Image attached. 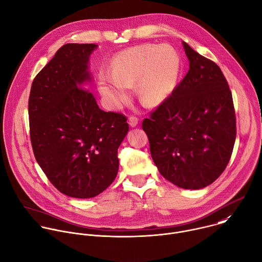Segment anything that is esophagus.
Wrapping results in <instances>:
<instances>
[{
	"label": "esophagus",
	"instance_id": "esophagus-1",
	"mask_svg": "<svg viewBox=\"0 0 262 262\" xmlns=\"http://www.w3.org/2000/svg\"><path fill=\"white\" fill-rule=\"evenodd\" d=\"M138 123H139V119H138L137 117H135V116H130V117L128 118V124H129V126H132V127H136V126L138 125Z\"/></svg>",
	"mask_w": 262,
	"mask_h": 262
}]
</instances>
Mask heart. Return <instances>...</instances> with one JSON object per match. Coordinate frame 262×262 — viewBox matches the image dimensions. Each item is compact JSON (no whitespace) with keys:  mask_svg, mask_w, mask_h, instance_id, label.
Masks as SVG:
<instances>
[{"mask_svg":"<svg viewBox=\"0 0 262 262\" xmlns=\"http://www.w3.org/2000/svg\"><path fill=\"white\" fill-rule=\"evenodd\" d=\"M182 70L178 50L169 44L146 43L116 54L110 73L98 76L99 92L112 109H120L135 84L139 100L149 108L162 104L175 91Z\"/></svg>","mask_w":262,"mask_h":262,"instance_id":"b5f03b06","label":"heart"}]
</instances>
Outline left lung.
Instances as JSON below:
<instances>
[{"label": "left lung", "instance_id": "8db88e82", "mask_svg": "<svg viewBox=\"0 0 262 262\" xmlns=\"http://www.w3.org/2000/svg\"><path fill=\"white\" fill-rule=\"evenodd\" d=\"M182 45L188 73L142 127L161 175L194 190L212 184L225 169L235 141V114L220 68L187 43Z\"/></svg>", "mask_w": 262, "mask_h": 262}]
</instances>
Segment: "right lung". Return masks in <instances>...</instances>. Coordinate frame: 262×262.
<instances>
[{
  "label": "right lung",
  "mask_w": 262,
  "mask_h": 262,
  "mask_svg": "<svg viewBox=\"0 0 262 262\" xmlns=\"http://www.w3.org/2000/svg\"><path fill=\"white\" fill-rule=\"evenodd\" d=\"M97 44L69 43L33 81L29 118L33 151L53 186L75 199H91L117 176V150L128 132L126 117L105 112L87 84Z\"/></svg>",
  "instance_id": "1"
}]
</instances>
